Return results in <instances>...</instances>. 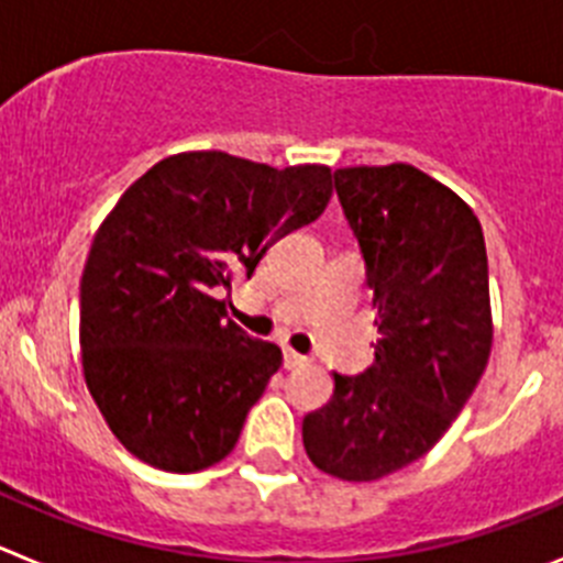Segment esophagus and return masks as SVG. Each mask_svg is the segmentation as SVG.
<instances>
[{
	"label": "esophagus",
	"instance_id": "obj_1",
	"mask_svg": "<svg viewBox=\"0 0 563 563\" xmlns=\"http://www.w3.org/2000/svg\"><path fill=\"white\" fill-rule=\"evenodd\" d=\"M310 363V357L301 355V352H292V350H285V369H301V366H307Z\"/></svg>",
	"mask_w": 563,
	"mask_h": 563
}]
</instances>
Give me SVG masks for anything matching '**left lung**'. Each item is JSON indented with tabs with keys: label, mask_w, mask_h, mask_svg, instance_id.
Masks as SVG:
<instances>
[{
	"label": "left lung",
	"mask_w": 563,
	"mask_h": 563,
	"mask_svg": "<svg viewBox=\"0 0 563 563\" xmlns=\"http://www.w3.org/2000/svg\"><path fill=\"white\" fill-rule=\"evenodd\" d=\"M332 177L383 338L363 375H335L301 437L324 474L372 482L429 454L474 395L494 343L487 253L474 211L409 163Z\"/></svg>",
	"instance_id": "1"
}]
</instances>
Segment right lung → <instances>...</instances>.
<instances>
[{"label":"right lung","instance_id":"obj_1","mask_svg":"<svg viewBox=\"0 0 563 563\" xmlns=\"http://www.w3.org/2000/svg\"><path fill=\"white\" fill-rule=\"evenodd\" d=\"M330 197L327 166L225 152L174 154L126 188L84 265L81 361L129 454L172 474L231 454L282 350L233 324L222 292Z\"/></svg>","mask_w":563,"mask_h":563}]
</instances>
